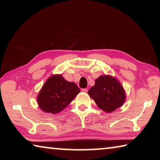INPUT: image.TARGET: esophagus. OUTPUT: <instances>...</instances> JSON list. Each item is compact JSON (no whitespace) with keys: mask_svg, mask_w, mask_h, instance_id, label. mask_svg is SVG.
<instances>
[{"mask_svg":"<svg viewBox=\"0 0 160 160\" xmlns=\"http://www.w3.org/2000/svg\"><path fill=\"white\" fill-rule=\"evenodd\" d=\"M88 89L87 88L82 89V92H88Z\"/></svg>","mask_w":160,"mask_h":160,"instance_id":"obj_1","label":"esophagus"}]
</instances>
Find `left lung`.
I'll use <instances>...</instances> for the list:
<instances>
[{"label": "left lung", "mask_w": 160, "mask_h": 160, "mask_svg": "<svg viewBox=\"0 0 160 160\" xmlns=\"http://www.w3.org/2000/svg\"><path fill=\"white\" fill-rule=\"evenodd\" d=\"M88 94L100 109L112 112L122 105L126 99L125 92L117 80L109 75H102L95 80V85Z\"/></svg>", "instance_id": "8db88e82"}]
</instances>
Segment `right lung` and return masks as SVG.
<instances>
[{
  "mask_svg": "<svg viewBox=\"0 0 160 160\" xmlns=\"http://www.w3.org/2000/svg\"><path fill=\"white\" fill-rule=\"evenodd\" d=\"M80 91L76 84L68 82L61 75H53L43 85L37 97L38 104L45 112L58 113L75 99Z\"/></svg>",
  "mask_w": 160,
  "mask_h": 160,
  "instance_id": "right-lung-1",
  "label": "right lung"
}]
</instances>
